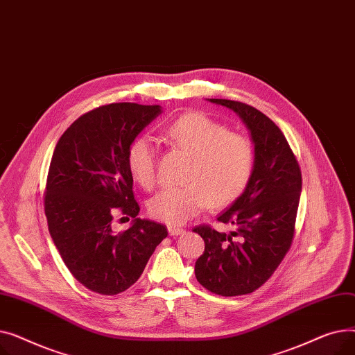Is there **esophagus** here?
<instances>
[{"instance_id": "34e87169", "label": "esophagus", "mask_w": 355, "mask_h": 355, "mask_svg": "<svg viewBox=\"0 0 355 355\" xmlns=\"http://www.w3.org/2000/svg\"><path fill=\"white\" fill-rule=\"evenodd\" d=\"M168 233H170V236H181V234H184V229L170 226L168 227Z\"/></svg>"}]
</instances>
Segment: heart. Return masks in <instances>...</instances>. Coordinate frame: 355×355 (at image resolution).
Listing matches in <instances>:
<instances>
[{
    "instance_id": "b5f03b06",
    "label": "heart",
    "mask_w": 355,
    "mask_h": 355,
    "mask_svg": "<svg viewBox=\"0 0 355 355\" xmlns=\"http://www.w3.org/2000/svg\"><path fill=\"white\" fill-rule=\"evenodd\" d=\"M174 148L191 157L178 189H164L148 202V213L170 226H180L209 206H226L241 191L252 175L254 151L252 142L198 112L184 115L165 130ZM126 165L132 178L145 190L157 182V158L148 137L130 142Z\"/></svg>"
}]
</instances>
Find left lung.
Here are the masks:
<instances>
[{
    "label": "left lung",
    "instance_id": "left-lung-1",
    "mask_svg": "<svg viewBox=\"0 0 355 355\" xmlns=\"http://www.w3.org/2000/svg\"><path fill=\"white\" fill-rule=\"evenodd\" d=\"M209 101L232 109L243 121L254 145V162L245 191L217 217L234 230H193L206 243L194 272L213 293L246 295L268 281L292 245L302 175L282 130L265 114L236 101Z\"/></svg>",
    "mask_w": 355,
    "mask_h": 355
}]
</instances>
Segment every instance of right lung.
I'll use <instances>...</instances> for the list:
<instances>
[{
    "label": "right lung",
    "mask_w": 355,
    "mask_h": 355,
    "mask_svg": "<svg viewBox=\"0 0 355 355\" xmlns=\"http://www.w3.org/2000/svg\"><path fill=\"white\" fill-rule=\"evenodd\" d=\"M161 106L110 103L74 121L51 157L44 211L49 232L70 273L87 289L116 295L142 275L166 227L138 218L128 148ZM116 212L132 216L122 234L111 229Z\"/></svg>",
    "instance_id": "obj_1"
}]
</instances>
